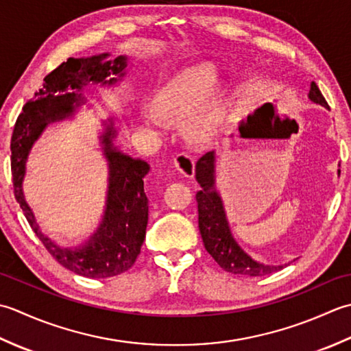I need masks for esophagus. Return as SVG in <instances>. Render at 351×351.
Here are the masks:
<instances>
[{
    "mask_svg": "<svg viewBox=\"0 0 351 351\" xmlns=\"http://www.w3.org/2000/svg\"><path fill=\"white\" fill-rule=\"evenodd\" d=\"M174 165L177 168V171L180 174H183L184 177L192 178L195 173V159L188 153H180L176 156L174 159Z\"/></svg>",
    "mask_w": 351,
    "mask_h": 351,
    "instance_id": "34e87169",
    "label": "esophagus"
}]
</instances>
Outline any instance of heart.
Returning a JSON list of instances; mask_svg holds the SVG:
<instances>
[{"label": "heart", "instance_id": "b5f03b06", "mask_svg": "<svg viewBox=\"0 0 351 351\" xmlns=\"http://www.w3.org/2000/svg\"><path fill=\"white\" fill-rule=\"evenodd\" d=\"M219 78V69L212 63L178 69L154 89L152 104L142 109V121L162 132L169 119L184 118V132L194 144H213L224 130L234 99L232 84L218 83Z\"/></svg>", "mask_w": 351, "mask_h": 351}]
</instances>
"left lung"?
Masks as SVG:
<instances>
[{"label": "left lung", "mask_w": 351, "mask_h": 351, "mask_svg": "<svg viewBox=\"0 0 351 351\" xmlns=\"http://www.w3.org/2000/svg\"><path fill=\"white\" fill-rule=\"evenodd\" d=\"M307 97L312 103L328 109V104L315 82L311 83ZM215 160V152H209L197 162L195 167L197 182L202 186V191H198L195 195L198 204V227L207 253L227 273L238 276L259 277L282 269L286 263L285 265H267L256 261L233 238L223 198L217 189ZM339 173L341 171L338 169V176Z\"/></svg>", "instance_id": "1"}]
</instances>
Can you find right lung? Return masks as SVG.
I'll use <instances>...</instances> for the list:
<instances>
[{
	"label": "right lung",
	"instance_id": "right-lung-1",
	"mask_svg": "<svg viewBox=\"0 0 351 351\" xmlns=\"http://www.w3.org/2000/svg\"><path fill=\"white\" fill-rule=\"evenodd\" d=\"M127 56L110 59L109 53L69 57L44 78V88L23 107L12 134V177L15 198L28 224L54 259L73 273L89 278H107L133 267L144 244L148 223V198L144 177L148 162L128 156L115 145L118 130L113 119L103 121L99 147L107 162V192L101 221L88 241L77 247H62L47 236L36 221L24 195L27 159L45 128L59 121L74 119L88 103L83 90L89 84L117 86L123 82Z\"/></svg>",
	"mask_w": 351,
	"mask_h": 351
}]
</instances>
